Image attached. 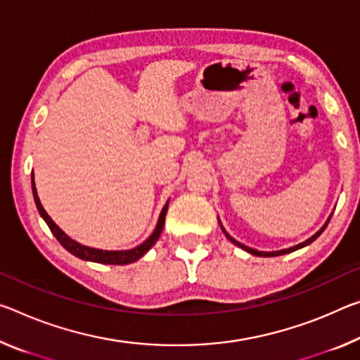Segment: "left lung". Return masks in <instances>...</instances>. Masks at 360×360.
<instances>
[{
    "label": "left lung",
    "mask_w": 360,
    "mask_h": 360,
    "mask_svg": "<svg viewBox=\"0 0 360 360\" xmlns=\"http://www.w3.org/2000/svg\"><path fill=\"white\" fill-rule=\"evenodd\" d=\"M328 222H330V219L327 221V224H328ZM327 224H325L323 227H322V229L321 231H319L317 233H316V236H312L311 238H307V240L306 242H303V243H300V245H296V247H292V248H288V250H281V252H271V253H264V252H258V250H253V248H248V247H245V245H242V243H238L237 240H233V238L229 236V233H227L224 229H222V231H224V233H226V237L227 238H229V240L232 242V243H236L237 245V247H240V248H243L245 250V252H248V253H252V255H256V256H281V255H285V253H290V252H295V250H298V248H303V247H306V245H309L311 242H314V240H316V238L319 237V236H321V233L325 231V227H327Z\"/></svg>",
    "instance_id": "obj_1"
}]
</instances>
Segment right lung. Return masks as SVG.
<instances>
[{
  "instance_id": "1",
  "label": "right lung",
  "mask_w": 360,
  "mask_h": 360,
  "mask_svg": "<svg viewBox=\"0 0 360 360\" xmlns=\"http://www.w3.org/2000/svg\"><path fill=\"white\" fill-rule=\"evenodd\" d=\"M32 191H33V198H35V203H37L39 214H41V218L46 221V224L51 229V232L54 233V237L59 240L62 247H64L67 252L75 255L79 259L101 262V264H117V266L129 264V262L138 261L141 256H144L153 247V243L158 240L160 233H162L163 226H165V216H167V211H168V205H165V208L162 210V214H160V218H158V224L155 227V231H153L152 236L147 238L144 243H141L139 247L128 250V252H104V250L89 248V247H84V245L77 243L75 240H72L70 237H67L65 233L54 224V221L51 219L46 211H44V208L41 207V202H39V198L37 195V187H35V182H33V176H32Z\"/></svg>"
}]
</instances>
